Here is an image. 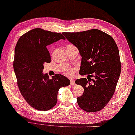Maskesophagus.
Instances as JSON below:
<instances>
[{"label": "esophagus", "instance_id": "34e87169", "mask_svg": "<svg viewBox=\"0 0 135 135\" xmlns=\"http://www.w3.org/2000/svg\"><path fill=\"white\" fill-rule=\"evenodd\" d=\"M70 84H71V85H75V80H73V79H70Z\"/></svg>", "mask_w": 135, "mask_h": 135}]
</instances>
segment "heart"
<instances>
[{
	"label": "heart",
	"instance_id": "b5f03b06",
	"mask_svg": "<svg viewBox=\"0 0 135 135\" xmlns=\"http://www.w3.org/2000/svg\"><path fill=\"white\" fill-rule=\"evenodd\" d=\"M72 73V70H69L68 72V75H71Z\"/></svg>",
	"mask_w": 135,
	"mask_h": 135
}]
</instances>
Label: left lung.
<instances>
[{
	"mask_svg": "<svg viewBox=\"0 0 135 135\" xmlns=\"http://www.w3.org/2000/svg\"><path fill=\"white\" fill-rule=\"evenodd\" d=\"M63 35L78 48L82 57L80 75L95 77L92 83L88 78L76 80V84L84 88L83 95L77 98L78 105L88 112L100 110L113 96L120 75L119 52L115 40L98 29Z\"/></svg>",
	"mask_w": 135,
	"mask_h": 135,
	"instance_id": "8db88e82",
	"label": "left lung"
}]
</instances>
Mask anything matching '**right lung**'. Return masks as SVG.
I'll use <instances>...</instances> for the list:
<instances>
[{
    "label": "right lung",
    "mask_w": 135,
    "mask_h": 135,
    "mask_svg": "<svg viewBox=\"0 0 135 135\" xmlns=\"http://www.w3.org/2000/svg\"><path fill=\"white\" fill-rule=\"evenodd\" d=\"M60 39L65 40L63 34L36 28L23 35L15 47L13 68L18 87L27 102L37 110L54 107L58 90L70 83L62 75L50 79L43 73L45 63L50 62L47 46Z\"/></svg>",
    "instance_id": "right-lung-1"
}]
</instances>
